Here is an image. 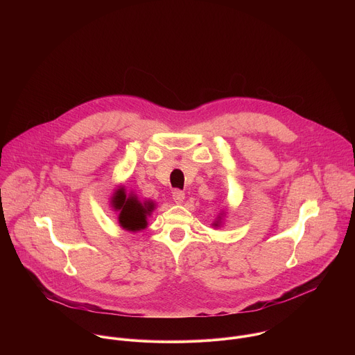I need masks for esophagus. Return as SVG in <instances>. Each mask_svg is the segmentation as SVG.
I'll return each instance as SVG.
<instances>
[{
	"instance_id": "1",
	"label": "esophagus",
	"mask_w": 355,
	"mask_h": 355,
	"mask_svg": "<svg viewBox=\"0 0 355 355\" xmlns=\"http://www.w3.org/2000/svg\"><path fill=\"white\" fill-rule=\"evenodd\" d=\"M173 199H174L175 204H178V205L182 204L184 199H185V192H184V191H180V189L174 191V192H173Z\"/></svg>"
}]
</instances>
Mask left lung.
Listing matches in <instances>:
<instances>
[{"label":"left lung","instance_id":"obj_1","mask_svg":"<svg viewBox=\"0 0 355 355\" xmlns=\"http://www.w3.org/2000/svg\"><path fill=\"white\" fill-rule=\"evenodd\" d=\"M225 215H226V212L222 211V212L218 215V218L214 220L212 226H214V227H220V226L223 225V218H225Z\"/></svg>","mask_w":355,"mask_h":355}]
</instances>
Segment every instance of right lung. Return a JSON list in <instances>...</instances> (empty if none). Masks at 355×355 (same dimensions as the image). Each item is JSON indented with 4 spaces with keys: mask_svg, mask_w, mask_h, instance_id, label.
Listing matches in <instances>:
<instances>
[{
    "mask_svg": "<svg viewBox=\"0 0 355 355\" xmlns=\"http://www.w3.org/2000/svg\"><path fill=\"white\" fill-rule=\"evenodd\" d=\"M112 211L118 212V222L123 230L136 233L147 227V218L156 209V202L151 199H140L133 191L126 192L119 185L110 200Z\"/></svg>",
    "mask_w": 355,
    "mask_h": 355,
    "instance_id": "add662e5",
    "label": "right lung"
}]
</instances>
